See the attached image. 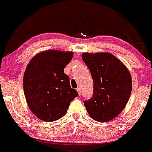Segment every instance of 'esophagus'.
<instances>
[{"mask_svg": "<svg viewBox=\"0 0 152 152\" xmlns=\"http://www.w3.org/2000/svg\"><path fill=\"white\" fill-rule=\"evenodd\" d=\"M77 92H78V94H79V96H81V94H82V90H81L80 87H78V88H77Z\"/></svg>", "mask_w": 152, "mask_h": 152, "instance_id": "34e87169", "label": "esophagus"}]
</instances>
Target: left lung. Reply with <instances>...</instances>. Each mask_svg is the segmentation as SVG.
Masks as SVG:
<instances>
[{"mask_svg":"<svg viewBox=\"0 0 152 152\" xmlns=\"http://www.w3.org/2000/svg\"><path fill=\"white\" fill-rule=\"evenodd\" d=\"M82 57L93 81V97L84 102L87 113L97 121L113 120L121 113L131 94L129 71L110 53H84Z\"/></svg>","mask_w":152,"mask_h":152,"instance_id":"obj_1","label":"left lung"}]
</instances>
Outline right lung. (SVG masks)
<instances>
[{
    "mask_svg": "<svg viewBox=\"0 0 152 152\" xmlns=\"http://www.w3.org/2000/svg\"><path fill=\"white\" fill-rule=\"evenodd\" d=\"M70 51L48 50L35 55L23 76V90L31 111L40 120L54 121L63 117L78 96L64 69L71 61Z\"/></svg>",
    "mask_w": 152,
    "mask_h": 152,
    "instance_id": "obj_1",
    "label": "right lung"
}]
</instances>
